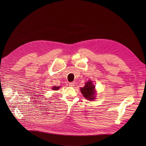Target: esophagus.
I'll use <instances>...</instances> for the list:
<instances>
[{
	"label": "esophagus",
	"mask_w": 146,
	"mask_h": 146,
	"mask_svg": "<svg viewBox=\"0 0 146 146\" xmlns=\"http://www.w3.org/2000/svg\"><path fill=\"white\" fill-rule=\"evenodd\" d=\"M74 85H75L74 82H72L69 83V86H74Z\"/></svg>",
	"instance_id": "1"
}]
</instances>
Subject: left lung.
Listing matches in <instances>:
<instances>
[{
  "instance_id": "left-lung-1",
  "label": "left lung",
  "mask_w": 146,
  "mask_h": 146,
  "mask_svg": "<svg viewBox=\"0 0 146 146\" xmlns=\"http://www.w3.org/2000/svg\"><path fill=\"white\" fill-rule=\"evenodd\" d=\"M80 90L82 95L86 99L91 101L95 99V85L91 81L86 82L85 86L81 88Z\"/></svg>"
}]
</instances>
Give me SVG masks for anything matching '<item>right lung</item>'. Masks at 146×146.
Returning a JSON list of instances; mask_svg holds the SVG:
<instances>
[{
    "label": "right lung",
    "mask_w": 146,
    "mask_h": 146,
    "mask_svg": "<svg viewBox=\"0 0 146 146\" xmlns=\"http://www.w3.org/2000/svg\"><path fill=\"white\" fill-rule=\"evenodd\" d=\"M60 88V86H58V87H57V86H54V87H52V90H58V89Z\"/></svg>",
    "instance_id": "right-lung-1"
}]
</instances>
